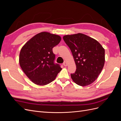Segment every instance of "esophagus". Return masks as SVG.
I'll return each instance as SVG.
<instances>
[{
    "mask_svg": "<svg viewBox=\"0 0 121 121\" xmlns=\"http://www.w3.org/2000/svg\"><path fill=\"white\" fill-rule=\"evenodd\" d=\"M63 65H64V66H67V65H68V64H67V63L66 61H64V63H63Z\"/></svg>",
    "mask_w": 121,
    "mask_h": 121,
    "instance_id": "1",
    "label": "esophagus"
}]
</instances>
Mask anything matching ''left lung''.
<instances>
[{"mask_svg": "<svg viewBox=\"0 0 121 121\" xmlns=\"http://www.w3.org/2000/svg\"><path fill=\"white\" fill-rule=\"evenodd\" d=\"M63 39L69 47L76 65L71 74L75 83L81 86L94 82L104 68L105 50L96 40L81 33L65 35Z\"/></svg>", "mask_w": 121, "mask_h": 121, "instance_id": "8db88e82", "label": "left lung"}]
</instances>
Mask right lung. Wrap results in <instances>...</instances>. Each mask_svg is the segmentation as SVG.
<instances>
[{"instance_id": "right-lung-1", "label": "right lung", "mask_w": 121, "mask_h": 121, "mask_svg": "<svg viewBox=\"0 0 121 121\" xmlns=\"http://www.w3.org/2000/svg\"><path fill=\"white\" fill-rule=\"evenodd\" d=\"M61 40L60 36L41 32L32 37L22 48L19 57L20 66L25 74L38 85H45L56 79L61 70L54 63L52 48Z\"/></svg>"}]
</instances>
